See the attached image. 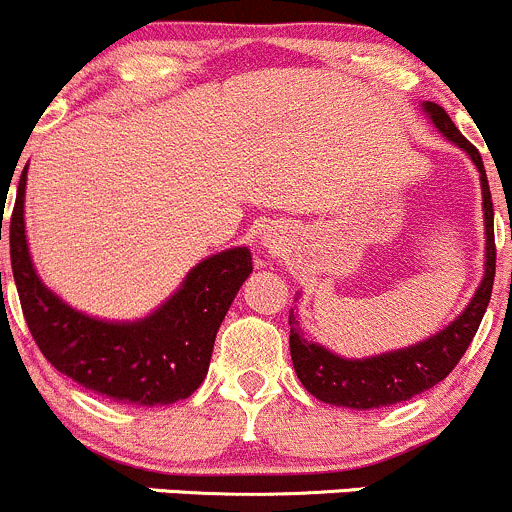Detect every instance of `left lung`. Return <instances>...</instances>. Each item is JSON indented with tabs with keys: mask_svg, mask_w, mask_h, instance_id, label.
I'll return each mask as SVG.
<instances>
[{
	"mask_svg": "<svg viewBox=\"0 0 512 512\" xmlns=\"http://www.w3.org/2000/svg\"><path fill=\"white\" fill-rule=\"evenodd\" d=\"M423 109L428 111L433 124L438 126V131L445 139H450L460 149L468 151V156L480 171L485 236H488V241H485V276L480 281L478 291H475L473 301L468 303V308L448 328H443V331L430 336L428 341L418 343V346L383 353V356L376 358H363V361H346V358L333 356L323 346L308 343L298 333V321L293 318L291 311V316H288V326H291L288 346H291V361L293 368H296L298 381L303 383V388L311 396H316L323 403H331V406L371 411V408H383L408 401V398L433 388L435 383L443 381L458 366V361L468 351L470 341H473L475 331H478L480 321L485 316V308L490 303L495 278V234L493 199H490V186L483 169V159H480L478 149L450 121L443 106L426 101Z\"/></svg>",
	"mask_w": 512,
	"mask_h": 512,
	"instance_id": "obj_1",
	"label": "left lung"
}]
</instances>
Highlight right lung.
Listing matches in <instances>:
<instances>
[{"label": "right lung", "mask_w": 512, "mask_h": 512, "mask_svg": "<svg viewBox=\"0 0 512 512\" xmlns=\"http://www.w3.org/2000/svg\"><path fill=\"white\" fill-rule=\"evenodd\" d=\"M24 184L27 166L9 219V256L24 321L44 358L79 386L119 403L169 406L189 398L209 371L226 311L254 271L249 249L201 261L144 321H99L69 308L39 281L24 236Z\"/></svg>", "instance_id": "1"}]
</instances>
